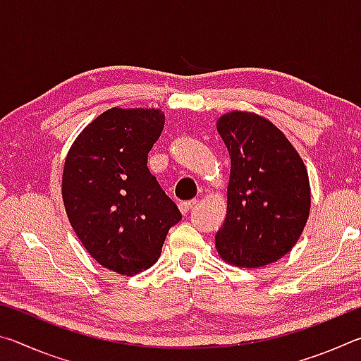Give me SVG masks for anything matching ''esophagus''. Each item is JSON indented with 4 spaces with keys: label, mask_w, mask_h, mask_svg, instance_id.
<instances>
[{
    "label": "esophagus",
    "mask_w": 361,
    "mask_h": 361,
    "mask_svg": "<svg viewBox=\"0 0 361 361\" xmlns=\"http://www.w3.org/2000/svg\"><path fill=\"white\" fill-rule=\"evenodd\" d=\"M197 204V200H186V202H180V212L183 213V215H186V213L192 209V207Z\"/></svg>",
    "instance_id": "obj_1"
}]
</instances>
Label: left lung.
I'll list each match as a JSON object with an SVG mask.
<instances>
[{
    "instance_id": "obj_1",
    "label": "left lung",
    "mask_w": 361,
    "mask_h": 361,
    "mask_svg": "<svg viewBox=\"0 0 361 361\" xmlns=\"http://www.w3.org/2000/svg\"><path fill=\"white\" fill-rule=\"evenodd\" d=\"M231 156L228 213L216 250L229 264L261 267L295 247L310 210L307 170L271 121L232 111L216 122Z\"/></svg>"
}]
</instances>
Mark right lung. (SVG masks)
<instances>
[{
    "instance_id": "1",
    "label": "right lung",
    "mask_w": 361,
    "mask_h": 361,
    "mask_svg": "<svg viewBox=\"0 0 361 361\" xmlns=\"http://www.w3.org/2000/svg\"><path fill=\"white\" fill-rule=\"evenodd\" d=\"M162 111L111 108L79 133L66 156L62 197L71 228L103 267L132 276L156 262L178 207L148 169Z\"/></svg>"
}]
</instances>
